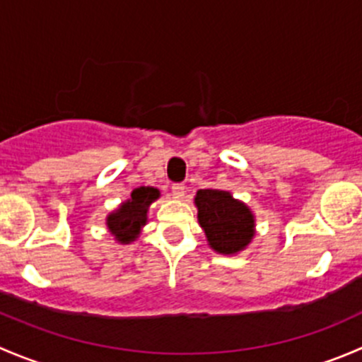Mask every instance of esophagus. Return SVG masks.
<instances>
[{
	"instance_id": "34e87169",
	"label": "esophagus",
	"mask_w": 362,
	"mask_h": 362,
	"mask_svg": "<svg viewBox=\"0 0 362 362\" xmlns=\"http://www.w3.org/2000/svg\"><path fill=\"white\" fill-rule=\"evenodd\" d=\"M171 192H173L175 198H182L185 192V185L184 184H173L171 185Z\"/></svg>"
}]
</instances>
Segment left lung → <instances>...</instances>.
I'll list each match as a JSON object with an SVG mask.
<instances>
[{
  "mask_svg": "<svg viewBox=\"0 0 362 362\" xmlns=\"http://www.w3.org/2000/svg\"><path fill=\"white\" fill-rule=\"evenodd\" d=\"M194 204L198 221L206 235L208 245L224 255L238 254L255 235L254 214L245 203L238 202L228 191L199 189Z\"/></svg>",
  "mask_w": 362,
  "mask_h": 362,
  "instance_id": "8db88e82",
  "label": "left lung"
}]
</instances>
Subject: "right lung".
Listing matches in <instances>:
<instances>
[{"mask_svg":"<svg viewBox=\"0 0 362 362\" xmlns=\"http://www.w3.org/2000/svg\"><path fill=\"white\" fill-rule=\"evenodd\" d=\"M159 198V191L154 187H138L131 192V198L124 202L107 217V228L122 245L134 242L141 228L147 224L148 206Z\"/></svg>","mask_w":362,"mask_h":362,"instance_id":"add662e5","label":"right lung"}]
</instances>
